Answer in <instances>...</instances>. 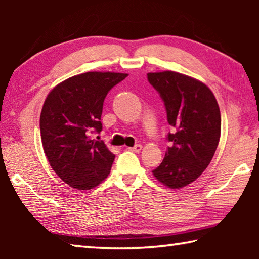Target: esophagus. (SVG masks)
Returning <instances> with one entry per match:
<instances>
[{
    "mask_svg": "<svg viewBox=\"0 0 259 259\" xmlns=\"http://www.w3.org/2000/svg\"><path fill=\"white\" fill-rule=\"evenodd\" d=\"M129 150H130L131 152L138 153V152L142 151V145H140V144H137V145H135L134 147H129Z\"/></svg>",
    "mask_w": 259,
    "mask_h": 259,
    "instance_id": "34e87169",
    "label": "esophagus"
}]
</instances>
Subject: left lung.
<instances>
[{"label": "left lung", "instance_id": "8db88e82", "mask_svg": "<svg viewBox=\"0 0 259 259\" xmlns=\"http://www.w3.org/2000/svg\"><path fill=\"white\" fill-rule=\"evenodd\" d=\"M147 80L163 100L171 133L161 164L153 170L159 182L182 188L200 177L221 137V111L209 88L176 72L148 73Z\"/></svg>", "mask_w": 259, "mask_h": 259}]
</instances>
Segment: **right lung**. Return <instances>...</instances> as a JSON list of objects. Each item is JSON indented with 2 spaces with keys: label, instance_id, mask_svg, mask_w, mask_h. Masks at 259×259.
<instances>
[{
  "label": "right lung",
  "instance_id": "right-lung-1",
  "mask_svg": "<svg viewBox=\"0 0 259 259\" xmlns=\"http://www.w3.org/2000/svg\"><path fill=\"white\" fill-rule=\"evenodd\" d=\"M128 74L88 72L51 90L43 105L40 130L43 150L54 171L81 191L96 187L111 171L115 155L93 135L100 122L108 91Z\"/></svg>",
  "mask_w": 259,
  "mask_h": 259
}]
</instances>
